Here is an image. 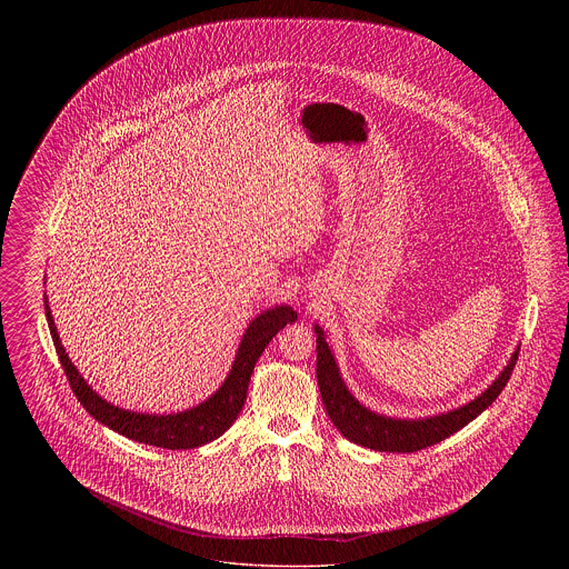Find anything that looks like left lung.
I'll use <instances>...</instances> for the list:
<instances>
[{
    "instance_id": "obj_1",
    "label": "left lung",
    "mask_w": 569,
    "mask_h": 569,
    "mask_svg": "<svg viewBox=\"0 0 569 569\" xmlns=\"http://www.w3.org/2000/svg\"><path fill=\"white\" fill-rule=\"evenodd\" d=\"M316 328V343H318V386L322 395V403L326 411L337 427V431L358 446L371 448L376 452H418L429 446L443 441L446 437L457 433L462 427H467L471 420H476L492 401L501 395L508 379L515 371L516 360L520 348H516L510 356L503 371L495 378L485 392H480L476 399H471L465 406L455 407L443 413H435L427 418H392L378 411H371L362 406L346 381L341 378L339 365L335 360V353L326 343L325 330L320 326Z\"/></svg>"
}]
</instances>
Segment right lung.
<instances>
[{
	"label": "right lung",
	"mask_w": 569,
	"mask_h": 569,
	"mask_svg": "<svg viewBox=\"0 0 569 569\" xmlns=\"http://www.w3.org/2000/svg\"><path fill=\"white\" fill-rule=\"evenodd\" d=\"M44 313L53 337L54 352L59 356L63 373L72 386V392L81 401V406L98 422H102L114 433L123 435L140 443L166 448V450L200 448L226 433L243 409L249 379L258 358L262 356L272 337L283 326L297 322L298 318L297 311L290 305H277L272 309L258 313L244 328L243 339L237 348L234 362L228 376L207 401L177 413H142V411L112 406L84 381L79 369L72 365L70 356L66 353V348L61 346L47 295H44Z\"/></svg>",
	"instance_id": "obj_1"
}]
</instances>
